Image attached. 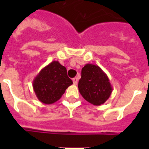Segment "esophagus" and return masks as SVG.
<instances>
[{"mask_svg":"<svg viewBox=\"0 0 149 149\" xmlns=\"http://www.w3.org/2000/svg\"><path fill=\"white\" fill-rule=\"evenodd\" d=\"M72 81H73V84H74V85H77V81H78V78H77V77H74V78L72 79Z\"/></svg>","mask_w":149,"mask_h":149,"instance_id":"esophagus-1","label":"esophagus"}]
</instances>
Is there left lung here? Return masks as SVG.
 <instances>
[{
    "mask_svg": "<svg viewBox=\"0 0 149 149\" xmlns=\"http://www.w3.org/2000/svg\"><path fill=\"white\" fill-rule=\"evenodd\" d=\"M78 89L84 99L96 106L104 103L113 91L110 80L103 70L98 65L89 63L81 70Z\"/></svg>",
    "mask_w": 149,
    "mask_h": 149,
    "instance_id": "obj_1",
    "label": "left lung"
}]
</instances>
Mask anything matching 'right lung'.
I'll list each match as a JSON object with an SVG mask.
<instances>
[{
  "instance_id": "add662e5",
  "label": "right lung",
  "mask_w": 149,
  "mask_h": 149,
  "mask_svg": "<svg viewBox=\"0 0 149 149\" xmlns=\"http://www.w3.org/2000/svg\"><path fill=\"white\" fill-rule=\"evenodd\" d=\"M72 84V81L67 75L65 67L58 61H53L36 76L33 87L41 102L51 104L58 101Z\"/></svg>"
}]
</instances>
